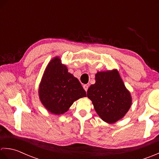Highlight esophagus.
I'll return each mask as SVG.
<instances>
[{
    "label": "esophagus",
    "mask_w": 159,
    "mask_h": 159,
    "mask_svg": "<svg viewBox=\"0 0 159 159\" xmlns=\"http://www.w3.org/2000/svg\"><path fill=\"white\" fill-rule=\"evenodd\" d=\"M83 88L84 90H86V91H87V90H88V89H89V86L87 85V84H84V85L83 86Z\"/></svg>",
    "instance_id": "34e87169"
}]
</instances>
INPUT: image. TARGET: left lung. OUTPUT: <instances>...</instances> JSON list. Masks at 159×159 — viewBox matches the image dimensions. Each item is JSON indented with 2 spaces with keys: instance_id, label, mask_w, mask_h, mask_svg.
<instances>
[{
  "instance_id": "1",
  "label": "left lung",
  "mask_w": 159,
  "mask_h": 159,
  "mask_svg": "<svg viewBox=\"0 0 159 159\" xmlns=\"http://www.w3.org/2000/svg\"><path fill=\"white\" fill-rule=\"evenodd\" d=\"M87 97L98 115L110 124L121 119L131 106L130 93L116 70L97 73L95 84L89 87Z\"/></svg>"
}]
</instances>
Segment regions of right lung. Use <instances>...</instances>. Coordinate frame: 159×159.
Returning <instances> with one entry per match:
<instances>
[{"label":"right lung","mask_w":159,"mask_h":159,"mask_svg":"<svg viewBox=\"0 0 159 159\" xmlns=\"http://www.w3.org/2000/svg\"><path fill=\"white\" fill-rule=\"evenodd\" d=\"M39 96L43 104L55 115L63 114L73 103L86 97L79 80L68 72L58 57L48 64L42 79Z\"/></svg>","instance_id":"1"}]
</instances>
